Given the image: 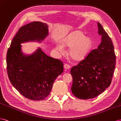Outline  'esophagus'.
Listing matches in <instances>:
<instances>
[{"label": "esophagus", "instance_id": "obj_1", "mask_svg": "<svg viewBox=\"0 0 121 121\" xmlns=\"http://www.w3.org/2000/svg\"><path fill=\"white\" fill-rule=\"evenodd\" d=\"M64 69H70V66L69 65V64H65L64 65Z\"/></svg>", "mask_w": 121, "mask_h": 121}]
</instances>
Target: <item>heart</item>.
<instances>
[{"mask_svg":"<svg viewBox=\"0 0 121 121\" xmlns=\"http://www.w3.org/2000/svg\"><path fill=\"white\" fill-rule=\"evenodd\" d=\"M62 45L64 47L70 48L69 55L73 60L81 61L89 53L92 42L91 39L89 37H85L81 31H75L63 40ZM56 48L60 52L63 50L62 46L60 44L57 45Z\"/></svg>","mask_w":121,"mask_h":121,"instance_id":"obj_1","label":"heart"}]
</instances>
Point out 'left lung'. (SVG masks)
Returning <instances> with one entry per match:
<instances>
[{"mask_svg": "<svg viewBox=\"0 0 121 121\" xmlns=\"http://www.w3.org/2000/svg\"><path fill=\"white\" fill-rule=\"evenodd\" d=\"M102 41L84 59L70 70L73 77L71 90L79 99H89L102 94L111 84L116 57L111 39L98 22Z\"/></svg>", "mask_w": 121, "mask_h": 121, "instance_id": "1", "label": "left lung"}]
</instances>
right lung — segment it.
<instances>
[{"label":"right lung","mask_w":121,"mask_h":121,"mask_svg":"<svg viewBox=\"0 0 121 121\" xmlns=\"http://www.w3.org/2000/svg\"><path fill=\"white\" fill-rule=\"evenodd\" d=\"M48 34L47 24L34 21L20 27L7 54V70L14 87L26 98L44 100L50 93L54 82L63 72L61 61L45 54L41 48L30 56L21 52L20 43L42 40Z\"/></svg>","instance_id":"obj_1"}]
</instances>
